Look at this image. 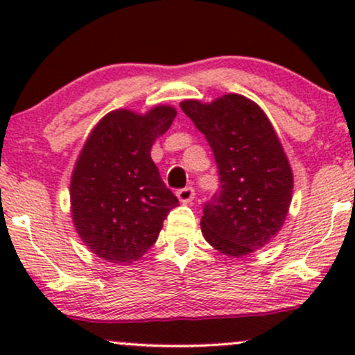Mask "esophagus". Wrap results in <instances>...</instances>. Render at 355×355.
Returning a JSON list of instances; mask_svg holds the SVG:
<instances>
[{
  "instance_id": "34e87169",
  "label": "esophagus",
  "mask_w": 355,
  "mask_h": 355,
  "mask_svg": "<svg viewBox=\"0 0 355 355\" xmlns=\"http://www.w3.org/2000/svg\"><path fill=\"white\" fill-rule=\"evenodd\" d=\"M177 197L182 203H190L195 198V189L193 187H185V189H180L177 191Z\"/></svg>"
}]
</instances>
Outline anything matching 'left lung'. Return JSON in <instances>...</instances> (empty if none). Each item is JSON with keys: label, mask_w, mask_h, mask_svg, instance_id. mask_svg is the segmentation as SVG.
I'll return each mask as SVG.
<instances>
[{"label": "left lung", "mask_w": 355, "mask_h": 355, "mask_svg": "<svg viewBox=\"0 0 355 355\" xmlns=\"http://www.w3.org/2000/svg\"><path fill=\"white\" fill-rule=\"evenodd\" d=\"M180 107L218 166L220 190L203 205V237L225 255L252 254L275 237L292 200L294 177L282 145L266 113L242 95Z\"/></svg>", "instance_id": "1"}]
</instances>
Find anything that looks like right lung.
Returning a JSON list of instances; mask_svg holds the SVG:
<instances>
[{
	"instance_id": "right-lung-1",
	"label": "right lung",
	"mask_w": 355,
	"mask_h": 355,
	"mask_svg": "<svg viewBox=\"0 0 355 355\" xmlns=\"http://www.w3.org/2000/svg\"><path fill=\"white\" fill-rule=\"evenodd\" d=\"M175 115L172 107H155L144 116L116 110L93 128L81 150L70 185L71 215L85 245L100 259H140L178 205L150 157L155 138Z\"/></svg>"
}]
</instances>
